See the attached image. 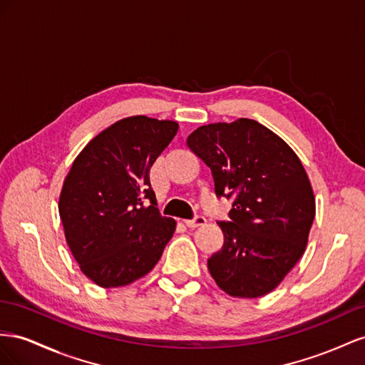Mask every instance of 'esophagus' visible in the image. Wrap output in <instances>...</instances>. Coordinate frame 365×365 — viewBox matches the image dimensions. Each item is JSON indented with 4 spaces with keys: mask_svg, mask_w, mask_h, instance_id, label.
<instances>
[{
    "mask_svg": "<svg viewBox=\"0 0 365 365\" xmlns=\"http://www.w3.org/2000/svg\"><path fill=\"white\" fill-rule=\"evenodd\" d=\"M205 223H206V218L202 217V215L195 217L194 220H185V225L188 226V227H200V226H203Z\"/></svg>",
    "mask_w": 365,
    "mask_h": 365,
    "instance_id": "34e87169",
    "label": "esophagus"
}]
</instances>
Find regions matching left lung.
Returning <instances> with one entry per match:
<instances>
[{"label": "left lung", "mask_w": 365, "mask_h": 365, "mask_svg": "<svg viewBox=\"0 0 365 365\" xmlns=\"http://www.w3.org/2000/svg\"><path fill=\"white\" fill-rule=\"evenodd\" d=\"M186 143L210 166L215 194L234 197L231 222H217L225 243L207 259L223 292L263 297L303 257L315 218V195L295 151L257 120L202 125Z\"/></svg>", "instance_id": "1"}]
</instances>
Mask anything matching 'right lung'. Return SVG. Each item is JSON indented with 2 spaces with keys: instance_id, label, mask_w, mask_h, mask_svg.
Here are the masks:
<instances>
[{
  "instance_id": "right-lung-1",
  "label": "right lung",
  "mask_w": 365,
  "mask_h": 365,
  "mask_svg": "<svg viewBox=\"0 0 365 365\" xmlns=\"http://www.w3.org/2000/svg\"><path fill=\"white\" fill-rule=\"evenodd\" d=\"M177 130L174 120L123 118L73 160L59 194V217L73 257L95 284L134 283L151 272L171 240L175 220L158 210L150 168Z\"/></svg>"
}]
</instances>
